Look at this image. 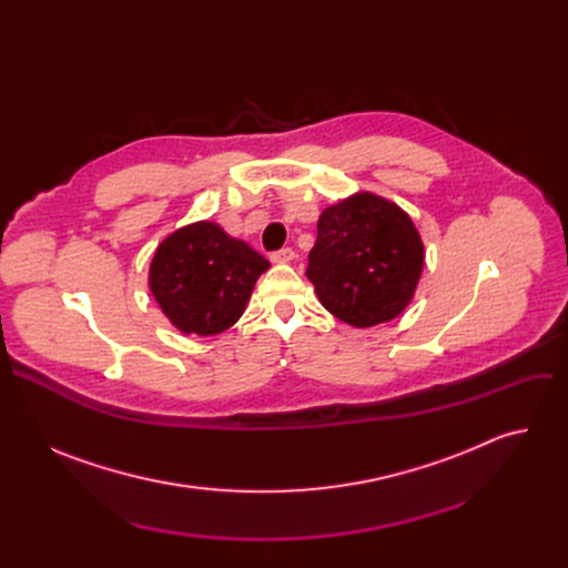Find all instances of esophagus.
I'll return each instance as SVG.
<instances>
[{"label":"esophagus","mask_w":568,"mask_h":568,"mask_svg":"<svg viewBox=\"0 0 568 568\" xmlns=\"http://www.w3.org/2000/svg\"><path fill=\"white\" fill-rule=\"evenodd\" d=\"M270 261H272V263H290V261H294V252H292L290 247H283V250H278V252H272V254H270Z\"/></svg>","instance_id":"1"}]
</instances>
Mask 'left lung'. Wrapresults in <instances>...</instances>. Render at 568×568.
Wrapping results in <instances>:
<instances>
[{
  "mask_svg": "<svg viewBox=\"0 0 568 568\" xmlns=\"http://www.w3.org/2000/svg\"><path fill=\"white\" fill-rule=\"evenodd\" d=\"M305 276L321 305L355 328L395 318L414 298L425 245L412 217L373 193L323 209Z\"/></svg>",
  "mask_w": 568,
  "mask_h": 568,
  "instance_id": "left-lung-1",
  "label": "left lung"
}]
</instances>
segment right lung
Listing matches in <instances>:
<instances>
[{
    "instance_id": "obj_1",
    "label": "right lung",
    "mask_w": 568,
    "mask_h": 568,
    "mask_svg": "<svg viewBox=\"0 0 568 568\" xmlns=\"http://www.w3.org/2000/svg\"><path fill=\"white\" fill-rule=\"evenodd\" d=\"M270 270L247 242L215 222L178 229L156 247L148 285L173 326L184 335H220L245 312L254 285Z\"/></svg>"
}]
</instances>
